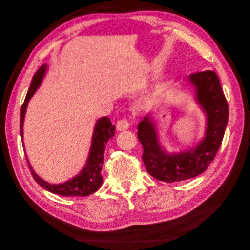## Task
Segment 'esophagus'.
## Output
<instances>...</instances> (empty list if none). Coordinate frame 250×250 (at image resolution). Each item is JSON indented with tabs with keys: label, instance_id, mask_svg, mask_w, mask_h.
<instances>
[{
	"label": "esophagus",
	"instance_id": "esophagus-1",
	"mask_svg": "<svg viewBox=\"0 0 250 250\" xmlns=\"http://www.w3.org/2000/svg\"><path fill=\"white\" fill-rule=\"evenodd\" d=\"M129 127V122L126 120V118H123V120L117 121L116 123V128L117 130H126Z\"/></svg>",
	"mask_w": 250,
	"mask_h": 250
}]
</instances>
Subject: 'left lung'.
Segmentation results:
<instances>
[{
	"label": "left lung",
	"instance_id": "1",
	"mask_svg": "<svg viewBox=\"0 0 250 250\" xmlns=\"http://www.w3.org/2000/svg\"><path fill=\"white\" fill-rule=\"evenodd\" d=\"M196 92V101L206 114V133L196 147L178 154H168L158 141L154 118L146 115L138 124L137 136L144 153L147 173L157 181L175 183L194 178L207 169L222 145L228 122V104L214 71L189 75Z\"/></svg>",
	"mask_w": 250,
	"mask_h": 250
}]
</instances>
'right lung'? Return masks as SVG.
Returning a JSON list of instances; mask_svg holds the SVG:
<instances>
[{
	"mask_svg": "<svg viewBox=\"0 0 250 250\" xmlns=\"http://www.w3.org/2000/svg\"><path fill=\"white\" fill-rule=\"evenodd\" d=\"M46 73V65H42L38 72L33 76L31 86L28 88V92L26 94L25 101L21 107V120H20V133H21V137L23 138V123L24 117H25L26 107L28 104V101L31 97L34 95L36 89L42 83V80ZM115 135V126H114L107 117H102L96 122L95 128H94L93 137H92V146L89 149L88 158L86 164L83 167V169L80 171V174L73 177L69 181L65 182L63 184H50L47 182L43 181L42 178L35 174L33 170L32 166L28 163V159L26 158L28 167H30L31 174L35 182L42 186L44 189L51 191L53 194L67 196V197H80V196H88L98 189L101 187L102 183H103V177H102L101 170L102 166H103V159H104V152L106 143H107L110 138H113Z\"/></svg>",
	"mask_w": 250,
	"mask_h": 250,
	"instance_id": "obj_1",
	"label": "right lung"
}]
</instances>
